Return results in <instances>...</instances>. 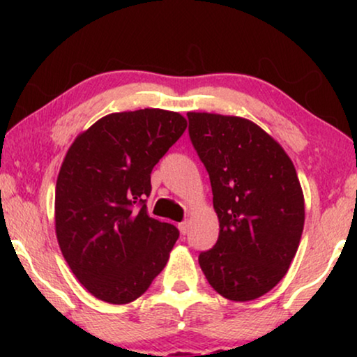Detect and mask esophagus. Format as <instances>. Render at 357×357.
I'll use <instances>...</instances> for the list:
<instances>
[{"label": "esophagus", "mask_w": 357, "mask_h": 357, "mask_svg": "<svg viewBox=\"0 0 357 357\" xmlns=\"http://www.w3.org/2000/svg\"><path fill=\"white\" fill-rule=\"evenodd\" d=\"M188 229H190V222L188 221H183V222L178 224V231L182 232V236H185V234L188 232Z\"/></svg>", "instance_id": "34e87169"}]
</instances>
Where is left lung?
Masks as SVG:
<instances>
[{
  "label": "left lung",
  "mask_w": 357,
  "mask_h": 357,
  "mask_svg": "<svg viewBox=\"0 0 357 357\" xmlns=\"http://www.w3.org/2000/svg\"><path fill=\"white\" fill-rule=\"evenodd\" d=\"M193 148L209 174L219 237L199 266L229 301H253L289 270L304 231V193L294 164L247 119L188 112Z\"/></svg>",
  "instance_id": "left-lung-1"
}]
</instances>
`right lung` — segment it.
<instances>
[{"label": "right lung", "instance_id": "1", "mask_svg": "<svg viewBox=\"0 0 357 357\" xmlns=\"http://www.w3.org/2000/svg\"><path fill=\"white\" fill-rule=\"evenodd\" d=\"M177 112L105 115L77 136L55 190L58 245L77 281L97 299L128 304L167 265L178 229L149 218L151 172L183 135Z\"/></svg>", "mask_w": 357, "mask_h": 357}]
</instances>
